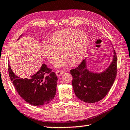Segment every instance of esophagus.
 <instances>
[{
  "mask_svg": "<svg viewBox=\"0 0 130 130\" xmlns=\"http://www.w3.org/2000/svg\"><path fill=\"white\" fill-rule=\"evenodd\" d=\"M63 73H64V71H63V70H57L56 72V75H57V76H58V77H60V76L62 75Z\"/></svg>",
  "mask_w": 130,
  "mask_h": 130,
  "instance_id": "esophagus-1",
  "label": "esophagus"
}]
</instances>
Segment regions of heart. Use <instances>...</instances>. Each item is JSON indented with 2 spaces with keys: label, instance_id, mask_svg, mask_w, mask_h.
<instances>
[{
  "label": "heart",
  "instance_id": "heart-1",
  "mask_svg": "<svg viewBox=\"0 0 130 130\" xmlns=\"http://www.w3.org/2000/svg\"><path fill=\"white\" fill-rule=\"evenodd\" d=\"M51 42H44L42 44L43 56L53 63L61 53L64 56L57 61L55 65L63 67L70 62L75 65L82 60L88 44V38L85 33L76 29L60 30L53 34Z\"/></svg>",
  "mask_w": 130,
  "mask_h": 130
}]
</instances>
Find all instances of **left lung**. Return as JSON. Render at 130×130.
Instances as JSON below:
<instances>
[{"mask_svg":"<svg viewBox=\"0 0 130 130\" xmlns=\"http://www.w3.org/2000/svg\"><path fill=\"white\" fill-rule=\"evenodd\" d=\"M113 62L107 70L101 74L90 72L86 61L70 70L72 86L77 97L85 103H93L105 97L115 80L117 70V57L114 51Z\"/></svg>","mask_w":130,"mask_h":130,"instance_id":"8db88e82","label":"left lung"}]
</instances>
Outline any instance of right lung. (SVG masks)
I'll return each mask as SVG.
<instances>
[{"label": "right lung", "mask_w": 130, "mask_h": 130, "mask_svg": "<svg viewBox=\"0 0 130 130\" xmlns=\"http://www.w3.org/2000/svg\"><path fill=\"white\" fill-rule=\"evenodd\" d=\"M8 70L9 78L17 93L29 104L40 106L49 103L54 98L56 92L57 77L46 65L43 64L36 74L28 79L17 77L12 72L9 64Z\"/></svg>", "instance_id": "obj_1"}]
</instances>
